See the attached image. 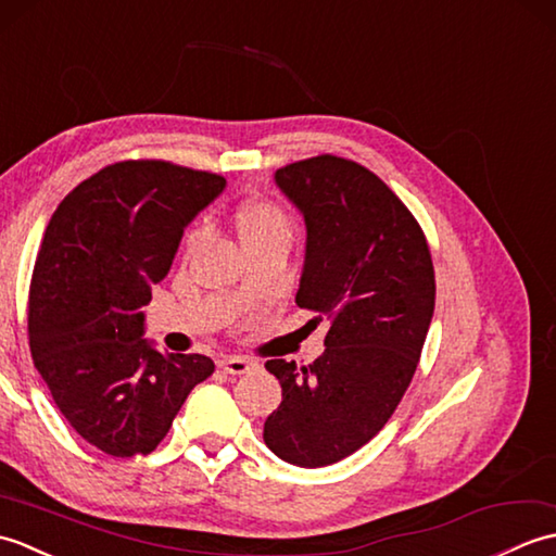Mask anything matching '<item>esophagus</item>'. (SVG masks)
Returning <instances> with one entry per match:
<instances>
[{
    "label": "esophagus",
    "instance_id": "34e87169",
    "mask_svg": "<svg viewBox=\"0 0 556 556\" xmlns=\"http://www.w3.org/2000/svg\"><path fill=\"white\" fill-rule=\"evenodd\" d=\"M219 368H222L224 372H229V375H245V372H253V370H257V363H255V361H251V358L229 356V358L219 361Z\"/></svg>",
    "mask_w": 556,
    "mask_h": 556
}]
</instances>
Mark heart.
<instances>
[{"mask_svg": "<svg viewBox=\"0 0 556 556\" xmlns=\"http://www.w3.org/2000/svg\"><path fill=\"white\" fill-rule=\"evenodd\" d=\"M236 229H239V236L243 245L251 241L267 239V236H277V233H291V222L287 217V212L281 210L275 203H267V200H253V203H245L236 212ZM200 239V231L195 229L191 236H188V248H193Z\"/></svg>", "mask_w": 556, "mask_h": 556, "instance_id": "heart-1", "label": "heart"}]
</instances>
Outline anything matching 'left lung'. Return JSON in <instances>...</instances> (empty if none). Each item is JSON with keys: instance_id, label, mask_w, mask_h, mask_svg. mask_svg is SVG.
<instances>
[{"instance_id": "obj_1", "label": "left lung", "mask_w": 556, "mask_h": 556, "mask_svg": "<svg viewBox=\"0 0 556 556\" xmlns=\"http://www.w3.org/2000/svg\"><path fill=\"white\" fill-rule=\"evenodd\" d=\"M275 179L308 227L296 305L329 329L311 365L265 363L281 404L263 437L289 464L320 468L368 444L404 399L432 320L434 267L418 219L363 164L317 155Z\"/></svg>"}]
</instances>
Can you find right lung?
Segmentation results:
<instances>
[{
    "instance_id": "1",
    "label": "right lung",
    "mask_w": 556,
    "mask_h": 556,
    "mask_svg": "<svg viewBox=\"0 0 556 556\" xmlns=\"http://www.w3.org/2000/svg\"><path fill=\"white\" fill-rule=\"evenodd\" d=\"M224 184L164 160L114 162L47 224L28 293L30 356L71 428L104 454L155 452L191 389L215 372L200 353L150 349L138 308Z\"/></svg>"
}]
</instances>
